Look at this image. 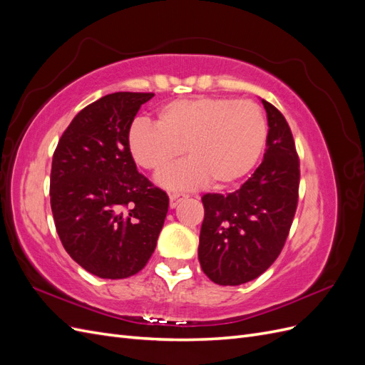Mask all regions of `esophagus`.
<instances>
[{"label": "esophagus", "mask_w": 365, "mask_h": 365, "mask_svg": "<svg viewBox=\"0 0 365 365\" xmlns=\"http://www.w3.org/2000/svg\"><path fill=\"white\" fill-rule=\"evenodd\" d=\"M185 197H187V195H182V193H172V195L169 196V200H170V208H175L182 200H185Z\"/></svg>", "instance_id": "34e87169"}]
</instances>
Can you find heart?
I'll use <instances>...</instances> for the list:
<instances>
[{
  "mask_svg": "<svg viewBox=\"0 0 365 365\" xmlns=\"http://www.w3.org/2000/svg\"><path fill=\"white\" fill-rule=\"evenodd\" d=\"M268 128L260 108L227 97H195L163 106L155 126L137 120L128 130V149L140 168L161 172L168 190H190L210 181L225 187L244 178L259 161Z\"/></svg>",
  "mask_w": 365,
  "mask_h": 365,
  "instance_id": "b5f03b06",
  "label": "heart"
}]
</instances>
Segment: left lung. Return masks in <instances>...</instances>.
<instances>
[{"instance_id": "1", "label": "left lung", "mask_w": 365, "mask_h": 365, "mask_svg": "<svg viewBox=\"0 0 365 365\" xmlns=\"http://www.w3.org/2000/svg\"><path fill=\"white\" fill-rule=\"evenodd\" d=\"M262 103L268 118L262 164L239 190L202 196L197 257L207 277L222 286L251 282L271 267L297 210L300 163L292 132L277 108Z\"/></svg>"}]
</instances>
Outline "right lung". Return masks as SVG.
I'll use <instances>...</instances> for the list:
<instances>
[{"label": "right lung", "instance_id": "add662e5", "mask_svg": "<svg viewBox=\"0 0 365 365\" xmlns=\"http://www.w3.org/2000/svg\"><path fill=\"white\" fill-rule=\"evenodd\" d=\"M152 93H114L77 114L54 150L50 204L70 257L101 279H126L155 251L169 197L138 173L128 130Z\"/></svg>", "mask_w": 365, "mask_h": 365}]
</instances>
